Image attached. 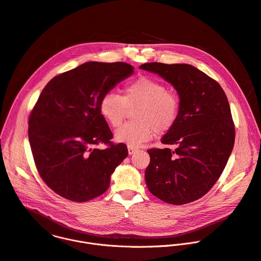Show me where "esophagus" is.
<instances>
[{
	"label": "esophagus",
	"instance_id": "34e87169",
	"mask_svg": "<svg viewBox=\"0 0 261 261\" xmlns=\"http://www.w3.org/2000/svg\"><path fill=\"white\" fill-rule=\"evenodd\" d=\"M137 150L136 147H133V146H128V152L129 154H133L135 151Z\"/></svg>",
	"mask_w": 261,
	"mask_h": 261
}]
</instances>
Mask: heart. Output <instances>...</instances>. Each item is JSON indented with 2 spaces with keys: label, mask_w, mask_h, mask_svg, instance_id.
Returning a JSON list of instances; mask_svg holds the SVG:
<instances>
[{
  "label": "heart",
  "mask_w": 261,
  "mask_h": 261,
  "mask_svg": "<svg viewBox=\"0 0 261 261\" xmlns=\"http://www.w3.org/2000/svg\"><path fill=\"white\" fill-rule=\"evenodd\" d=\"M134 122L126 123L115 133L117 141L128 146H139L156 133H166L176 124L180 113V100L159 80L139 76L129 82L122 96L107 92L100 99L99 111L109 124L119 127L129 112Z\"/></svg>",
  "instance_id": "heart-1"
}]
</instances>
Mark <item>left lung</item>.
<instances>
[{"mask_svg": "<svg viewBox=\"0 0 261 261\" xmlns=\"http://www.w3.org/2000/svg\"><path fill=\"white\" fill-rule=\"evenodd\" d=\"M174 86L180 98L176 124L162 138L171 148H150L145 170L148 191L160 200L184 205L205 196L220 177L234 143V124L221 86L187 63L140 65Z\"/></svg>", "mask_w": 261, "mask_h": 261, "instance_id": "1", "label": "left lung"}]
</instances>
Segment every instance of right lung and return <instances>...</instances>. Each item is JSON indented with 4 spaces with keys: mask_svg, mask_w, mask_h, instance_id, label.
<instances>
[{
    "mask_svg": "<svg viewBox=\"0 0 261 261\" xmlns=\"http://www.w3.org/2000/svg\"><path fill=\"white\" fill-rule=\"evenodd\" d=\"M132 73L125 62H86L54 76L40 94L30 115L29 139L40 176L60 197L72 202L99 197L128 155L126 144L111 141L99 102ZM100 143L107 144L105 150L97 147Z\"/></svg>",
    "mask_w": 261,
    "mask_h": 261,
    "instance_id": "obj_1",
    "label": "right lung"
}]
</instances>
